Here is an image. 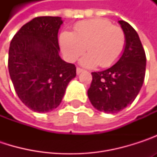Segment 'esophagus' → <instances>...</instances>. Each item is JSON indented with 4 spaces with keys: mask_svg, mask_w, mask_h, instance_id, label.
Segmentation results:
<instances>
[{
    "mask_svg": "<svg viewBox=\"0 0 157 157\" xmlns=\"http://www.w3.org/2000/svg\"><path fill=\"white\" fill-rule=\"evenodd\" d=\"M82 72H83V70H82V69H81V68H79V67L76 68V74H77V75H80V74H81V73H82Z\"/></svg>",
    "mask_w": 157,
    "mask_h": 157,
    "instance_id": "1",
    "label": "esophagus"
}]
</instances>
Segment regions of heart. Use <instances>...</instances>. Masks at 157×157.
Wrapping results in <instances>:
<instances>
[{"label": "heart", "instance_id": "b5f03b06", "mask_svg": "<svg viewBox=\"0 0 157 157\" xmlns=\"http://www.w3.org/2000/svg\"><path fill=\"white\" fill-rule=\"evenodd\" d=\"M60 45L65 59L75 62L82 54L80 63L88 68L100 65L109 67L122 56L125 46V34L109 20L97 18L80 21L74 33L64 31L60 34Z\"/></svg>", "mask_w": 157, "mask_h": 157}]
</instances>
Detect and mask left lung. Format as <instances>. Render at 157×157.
Here are the masks:
<instances>
[{"instance_id":"obj_1","label":"left lung","mask_w":157,"mask_h":157,"mask_svg":"<svg viewBox=\"0 0 157 157\" xmlns=\"http://www.w3.org/2000/svg\"><path fill=\"white\" fill-rule=\"evenodd\" d=\"M125 34V46L118 62L112 67L92 73L87 94L95 109L115 113L131 105L140 92L146 57L136 31L126 21H119Z\"/></svg>"}]
</instances>
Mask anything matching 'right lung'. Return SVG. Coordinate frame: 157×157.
I'll return each mask as SVG.
<instances>
[{"label":"right lung","mask_w":157,"mask_h":157,"mask_svg":"<svg viewBox=\"0 0 157 157\" xmlns=\"http://www.w3.org/2000/svg\"><path fill=\"white\" fill-rule=\"evenodd\" d=\"M61 17L41 16L25 23L13 36L8 68L16 94L30 109L47 113L61 104L76 67L59 55Z\"/></svg>","instance_id":"obj_1"}]
</instances>
